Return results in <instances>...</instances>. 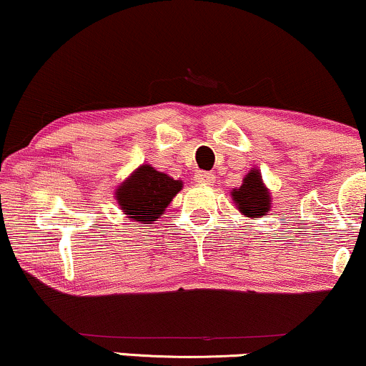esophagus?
<instances>
[{"instance_id":"1","label":"esophagus","mask_w":366,"mask_h":366,"mask_svg":"<svg viewBox=\"0 0 366 366\" xmlns=\"http://www.w3.org/2000/svg\"><path fill=\"white\" fill-rule=\"evenodd\" d=\"M215 176L209 173V171H198V173H195V182L198 184H210L214 183Z\"/></svg>"}]
</instances>
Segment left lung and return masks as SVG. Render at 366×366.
<instances>
[{"mask_svg":"<svg viewBox=\"0 0 366 366\" xmlns=\"http://www.w3.org/2000/svg\"><path fill=\"white\" fill-rule=\"evenodd\" d=\"M232 198L236 202L237 209L246 215V217H261V215L269 212V198L268 190L264 188L263 179L258 169H251L246 174L244 182L239 188L232 192Z\"/></svg>","mask_w":366,"mask_h":366,"instance_id":"obj_1","label":"left lung"}]
</instances>
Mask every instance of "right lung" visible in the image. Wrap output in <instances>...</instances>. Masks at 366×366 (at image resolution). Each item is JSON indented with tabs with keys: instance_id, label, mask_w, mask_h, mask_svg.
<instances>
[{
	"instance_id": "1",
	"label": "right lung",
	"mask_w": 366,
	"mask_h": 366,
	"mask_svg": "<svg viewBox=\"0 0 366 366\" xmlns=\"http://www.w3.org/2000/svg\"><path fill=\"white\" fill-rule=\"evenodd\" d=\"M182 190V182L142 164L117 188V200L134 222L151 224L159 219L173 197Z\"/></svg>"
}]
</instances>
